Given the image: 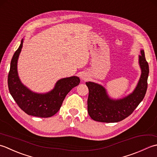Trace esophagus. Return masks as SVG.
I'll return each mask as SVG.
<instances>
[{"instance_id":"34e87169","label":"esophagus","mask_w":157,"mask_h":157,"mask_svg":"<svg viewBox=\"0 0 157 157\" xmlns=\"http://www.w3.org/2000/svg\"><path fill=\"white\" fill-rule=\"evenodd\" d=\"M82 79L84 80V81H86V80L87 79V76H86L85 75H82Z\"/></svg>"}]
</instances>
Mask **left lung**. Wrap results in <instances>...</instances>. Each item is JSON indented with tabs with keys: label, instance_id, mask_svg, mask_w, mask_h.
Masks as SVG:
<instances>
[{
	"label": "left lung",
	"instance_id": "1",
	"mask_svg": "<svg viewBox=\"0 0 157 157\" xmlns=\"http://www.w3.org/2000/svg\"><path fill=\"white\" fill-rule=\"evenodd\" d=\"M139 64L142 74L136 89L132 94L119 100L110 98L103 86L86 82L89 89L87 111L93 120L102 123H117L132 114L144 98L148 87L149 66L144 50H141V55L139 56Z\"/></svg>",
	"mask_w": 157,
	"mask_h": 157
}]
</instances>
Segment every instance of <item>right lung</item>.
I'll return each instance as SVG.
<instances>
[{"mask_svg":"<svg viewBox=\"0 0 157 157\" xmlns=\"http://www.w3.org/2000/svg\"><path fill=\"white\" fill-rule=\"evenodd\" d=\"M23 46V39L12 57L8 75V87L11 96L24 113L31 116L47 118L56 114L72 88L77 86V76L63 78L56 82L55 87L47 94H36L22 84L17 74V59Z\"/></svg>","mask_w":157,"mask_h":157,"instance_id":"add662e5","label":"right lung"}]
</instances>
